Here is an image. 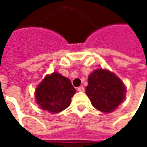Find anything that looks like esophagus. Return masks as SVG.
Returning a JSON list of instances; mask_svg holds the SVG:
<instances>
[{
  "label": "esophagus",
  "instance_id": "34e87169",
  "mask_svg": "<svg viewBox=\"0 0 147 147\" xmlns=\"http://www.w3.org/2000/svg\"><path fill=\"white\" fill-rule=\"evenodd\" d=\"M77 90H78V91H80V92H83V91L85 90V89H84V87H83V86H80V87H78V88H77Z\"/></svg>",
  "mask_w": 147,
  "mask_h": 147
}]
</instances>
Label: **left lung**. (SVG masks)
Returning a JSON list of instances; mask_svg holds the SVG:
<instances>
[{
    "label": "left lung",
    "instance_id": "8db88e82",
    "mask_svg": "<svg viewBox=\"0 0 147 147\" xmlns=\"http://www.w3.org/2000/svg\"><path fill=\"white\" fill-rule=\"evenodd\" d=\"M86 94L94 108L110 113L123 101L125 87L116 75L98 69L89 76Z\"/></svg>",
    "mask_w": 147,
    "mask_h": 147
}]
</instances>
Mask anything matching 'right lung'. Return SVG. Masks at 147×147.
I'll return each mask as SVG.
<instances>
[{
  "label": "right lung",
  "mask_w": 147,
  "mask_h": 147,
  "mask_svg": "<svg viewBox=\"0 0 147 147\" xmlns=\"http://www.w3.org/2000/svg\"><path fill=\"white\" fill-rule=\"evenodd\" d=\"M76 89L71 81L57 72L47 76L37 87L36 102L40 108L51 113H57L67 108Z\"/></svg>",
  "instance_id": "1"
}]
</instances>
